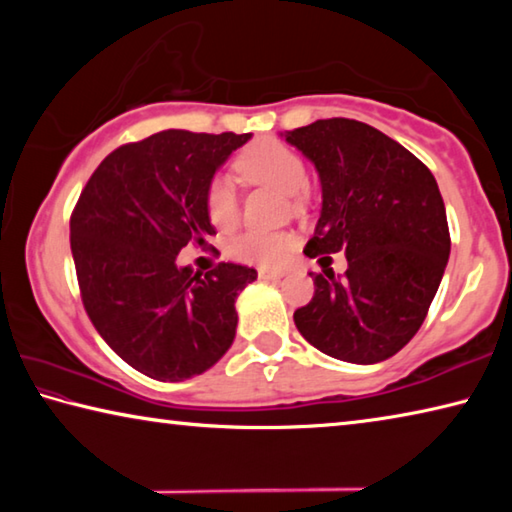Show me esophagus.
Segmentation results:
<instances>
[{"instance_id":"obj_1","label":"esophagus","mask_w":512,"mask_h":512,"mask_svg":"<svg viewBox=\"0 0 512 512\" xmlns=\"http://www.w3.org/2000/svg\"><path fill=\"white\" fill-rule=\"evenodd\" d=\"M259 277H262V280H282L284 273L282 271H268V268H259Z\"/></svg>"}]
</instances>
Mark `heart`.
Here are the masks:
<instances>
[{
  "instance_id": "b5f03b06",
  "label": "heart",
  "mask_w": 512,
  "mask_h": 512,
  "mask_svg": "<svg viewBox=\"0 0 512 512\" xmlns=\"http://www.w3.org/2000/svg\"><path fill=\"white\" fill-rule=\"evenodd\" d=\"M237 171L244 180L257 185H271L284 194L298 196L307 183V169L291 146L277 140H259L239 155ZM207 216L219 228H228L237 219V192L228 178H214L205 194ZM296 246L291 232L246 230L232 239L230 255L246 264L280 266Z\"/></svg>"
}]
</instances>
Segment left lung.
Returning <instances> with one entry per match:
<instances>
[{
	"instance_id": "8db88e82",
	"label": "left lung",
	"mask_w": 512,
	"mask_h": 512,
	"mask_svg": "<svg viewBox=\"0 0 512 512\" xmlns=\"http://www.w3.org/2000/svg\"><path fill=\"white\" fill-rule=\"evenodd\" d=\"M280 137L320 180L323 203L305 255L348 257L343 277L309 273L316 291L293 314L298 332L339 361L391 359L420 329L449 259L436 178L402 144L354 119H318Z\"/></svg>"
}]
</instances>
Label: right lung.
<instances>
[{
    "label": "right lung",
    "mask_w": 512,
    "mask_h": 512,
    "mask_svg": "<svg viewBox=\"0 0 512 512\" xmlns=\"http://www.w3.org/2000/svg\"><path fill=\"white\" fill-rule=\"evenodd\" d=\"M253 133L160 131L119 146L85 185L69 225L83 305L112 350L158 381L210 370L237 334L235 300L255 268L178 264L214 225L207 187Z\"/></svg>",
    "instance_id": "1"
}]
</instances>
